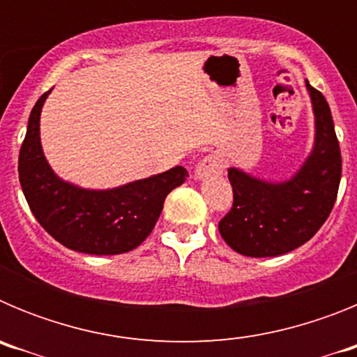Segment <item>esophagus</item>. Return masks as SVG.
I'll use <instances>...</instances> for the list:
<instances>
[{"label":"esophagus","instance_id":"1","mask_svg":"<svg viewBox=\"0 0 357 357\" xmlns=\"http://www.w3.org/2000/svg\"><path fill=\"white\" fill-rule=\"evenodd\" d=\"M223 168H225V164H223L222 157L216 155V153H209L197 164V178L216 176L223 173Z\"/></svg>","mask_w":357,"mask_h":357}]
</instances>
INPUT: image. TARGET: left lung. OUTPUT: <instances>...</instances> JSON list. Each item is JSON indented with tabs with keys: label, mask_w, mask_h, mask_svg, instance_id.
<instances>
[{
	"label": "left lung",
	"mask_w": 357,
	"mask_h": 357,
	"mask_svg": "<svg viewBox=\"0 0 357 357\" xmlns=\"http://www.w3.org/2000/svg\"><path fill=\"white\" fill-rule=\"evenodd\" d=\"M317 118L311 155L286 182L272 184L229 168L234 202L218 229L232 250L275 257L313 238L329 218L342 178V151L333 116L320 91L305 82Z\"/></svg>",
	"instance_id": "left-lung-1"
}]
</instances>
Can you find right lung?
I'll use <instances>...</instances> for the list:
<instances>
[{
    "instance_id": "obj_1",
    "label": "right lung",
    "mask_w": 357,
    "mask_h": 357,
    "mask_svg": "<svg viewBox=\"0 0 357 357\" xmlns=\"http://www.w3.org/2000/svg\"><path fill=\"white\" fill-rule=\"evenodd\" d=\"M44 93L30 112L19 151V182L31 213L56 241L93 255L130 252L150 236L173 189L184 184L182 166L121 188L94 191L64 182L53 173L43 153L39 119Z\"/></svg>"
}]
</instances>
